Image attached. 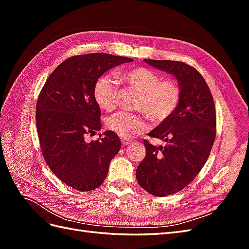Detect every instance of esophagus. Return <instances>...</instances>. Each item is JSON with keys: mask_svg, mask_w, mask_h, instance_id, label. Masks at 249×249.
<instances>
[{"mask_svg": "<svg viewBox=\"0 0 249 249\" xmlns=\"http://www.w3.org/2000/svg\"><path fill=\"white\" fill-rule=\"evenodd\" d=\"M120 139H122L123 145H127V144H130V143L132 142V139H129V138H120Z\"/></svg>", "mask_w": 249, "mask_h": 249, "instance_id": "1", "label": "esophagus"}]
</instances>
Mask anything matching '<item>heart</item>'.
<instances>
[{
	"instance_id": "heart-1",
	"label": "heart",
	"mask_w": 249,
	"mask_h": 249,
	"mask_svg": "<svg viewBox=\"0 0 249 249\" xmlns=\"http://www.w3.org/2000/svg\"><path fill=\"white\" fill-rule=\"evenodd\" d=\"M126 85L140 92L137 110L142 111L155 124L169 119L178 109L182 89L175 80H162L158 72L146 67H133L118 73ZM119 87L110 76L97 79L93 87L94 101L102 110L111 112L117 107ZM145 116L119 112L107 119V127L123 138H132L148 130Z\"/></svg>"
}]
</instances>
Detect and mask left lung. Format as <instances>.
<instances>
[{"label": "left lung", "mask_w": 249, "mask_h": 249, "mask_svg": "<svg viewBox=\"0 0 249 249\" xmlns=\"http://www.w3.org/2000/svg\"><path fill=\"white\" fill-rule=\"evenodd\" d=\"M144 61L173 74L182 89L176 112L148 133L165 144L156 146L143 140L146 155L136 169L141 188L163 197L184 189L206 164L216 137L215 104L205 79L193 66L170 60Z\"/></svg>", "instance_id": "left-lung-1"}]
</instances>
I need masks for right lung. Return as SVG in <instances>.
<instances>
[{"label":"right lung","instance_id":"add662e5","mask_svg":"<svg viewBox=\"0 0 249 249\" xmlns=\"http://www.w3.org/2000/svg\"><path fill=\"white\" fill-rule=\"evenodd\" d=\"M132 61L105 53L72 56L56 67L41 89L35 117L41 153L54 175L73 189L100 187L122 146L112 131L94 141L85 137L102 127L93 97L95 82L112 67Z\"/></svg>","mask_w":249,"mask_h":249}]
</instances>
